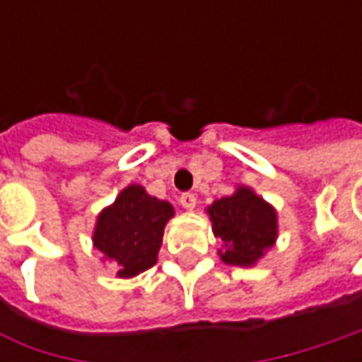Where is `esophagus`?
<instances>
[{
    "label": "esophagus",
    "mask_w": 362,
    "mask_h": 362,
    "mask_svg": "<svg viewBox=\"0 0 362 362\" xmlns=\"http://www.w3.org/2000/svg\"><path fill=\"white\" fill-rule=\"evenodd\" d=\"M179 202H181V205H183L185 209H193L195 203H197V197H195L193 193H183V195L179 197Z\"/></svg>",
    "instance_id": "esophagus-1"
}]
</instances>
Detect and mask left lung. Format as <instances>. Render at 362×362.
<instances>
[{
	"mask_svg": "<svg viewBox=\"0 0 362 362\" xmlns=\"http://www.w3.org/2000/svg\"><path fill=\"white\" fill-rule=\"evenodd\" d=\"M211 230L223 242L219 257L231 266H254L278 238V216L250 187L216 199L207 207Z\"/></svg>",
	"mask_w": 362,
	"mask_h": 362,
	"instance_id": "8db88e82",
	"label": "left lung"
}]
</instances>
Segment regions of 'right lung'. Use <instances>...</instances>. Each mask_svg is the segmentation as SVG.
Returning a JSON list of instances; mask_svg holds the SVG:
<instances>
[{
  "instance_id": "1",
  "label": "right lung",
  "mask_w": 362,
  "mask_h": 362,
  "mask_svg": "<svg viewBox=\"0 0 362 362\" xmlns=\"http://www.w3.org/2000/svg\"><path fill=\"white\" fill-rule=\"evenodd\" d=\"M173 216L171 203L148 195L141 185H129L100 211L92 242L105 259L117 264L119 278H132L157 264L163 231Z\"/></svg>"
}]
</instances>
